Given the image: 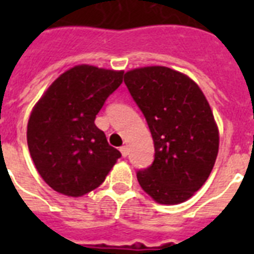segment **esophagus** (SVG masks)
<instances>
[{
  "label": "esophagus",
  "instance_id": "obj_1",
  "mask_svg": "<svg viewBox=\"0 0 254 254\" xmlns=\"http://www.w3.org/2000/svg\"><path fill=\"white\" fill-rule=\"evenodd\" d=\"M120 151H121V154H123L124 158H127V154H129V149H127V146H121L120 147Z\"/></svg>",
  "mask_w": 254,
  "mask_h": 254
}]
</instances>
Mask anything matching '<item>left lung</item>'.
Returning a JSON list of instances; mask_svg holds the SVG:
<instances>
[{
    "label": "left lung",
    "mask_w": 254,
    "mask_h": 254,
    "mask_svg": "<svg viewBox=\"0 0 254 254\" xmlns=\"http://www.w3.org/2000/svg\"><path fill=\"white\" fill-rule=\"evenodd\" d=\"M124 81L145 116L154 161L137 173L159 204H178L208 179L219 151V130L203 92L185 73L162 65L127 71Z\"/></svg>",
    "instance_id": "1"
}]
</instances>
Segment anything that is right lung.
Segmentation results:
<instances>
[{
  "label": "right lung",
  "instance_id": "right-lung-1",
  "mask_svg": "<svg viewBox=\"0 0 254 254\" xmlns=\"http://www.w3.org/2000/svg\"><path fill=\"white\" fill-rule=\"evenodd\" d=\"M121 83L123 71L75 65L35 104L27 124L30 155L43 181L59 193L91 192L121 157L95 125L96 115Z\"/></svg>",
  "mask_w": 254,
  "mask_h": 254
}]
</instances>
